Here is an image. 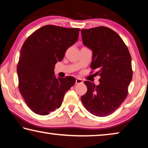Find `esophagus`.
Instances as JSON below:
<instances>
[{
    "label": "esophagus",
    "instance_id": "esophagus-1",
    "mask_svg": "<svg viewBox=\"0 0 148 148\" xmlns=\"http://www.w3.org/2000/svg\"><path fill=\"white\" fill-rule=\"evenodd\" d=\"M82 84V80L81 79H76V84Z\"/></svg>",
    "mask_w": 148,
    "mask_h": 148
}]
</instances>
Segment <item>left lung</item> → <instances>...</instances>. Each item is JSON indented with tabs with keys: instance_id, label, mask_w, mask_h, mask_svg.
Segmentation results:
<instances>
[{
	"instance_id": "left-lung-1",
	"label": "left lung",
	"mask_w": 148,
	"mask_h": 148,
	"mask_svg": "<svg viewBox=\"0 0 148 148\" xmlns=\"http://www.w3.org/2000/svg\"><path fill=\"white\" fill-rule=\"evenodd\" d=\"M81 33L83 44L92 51L91 68L101 76L98 86L84 82L87 91L81 97L82 102L95 116H109L128 95L132 77L131 54L119 34L108 27L82 29Z\"/></svg>"
}]
</instances>
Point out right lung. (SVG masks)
<instances>
[{
  "instance_id": "add662e5",
  "label": "right lung",
  "mask_w": 148,
  "mask_h": 148,
  "mask_svg": "<svg viewBox=\"0 0 148 148\" xmlns=\"http://www.w3.org/2000/svg\"><path fill=\"white\" fill-rule=\"evenodd\" d=\"M79 28L47 25L26 39L17 72L20 93L35 114L46 116L61 106L64 94L74 85L72 76L56 77L55 65L78 39Z\"/></svg>"
}]
</instances>
